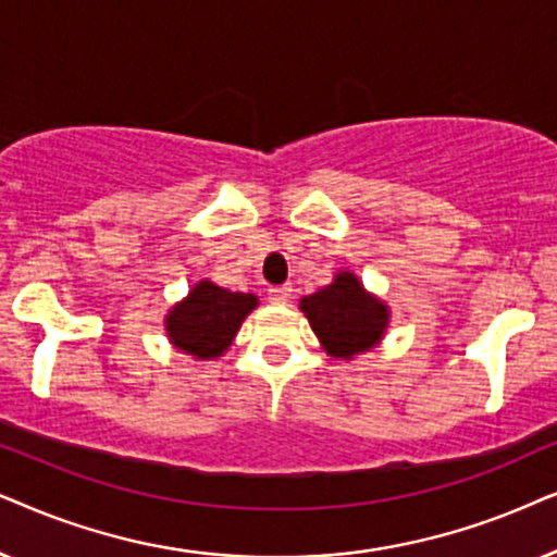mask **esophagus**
<instances>
[{"label": "esophagus", "instance_id": "esophagus-1", "mask_svg": "<svg viewBox=\"0 0 557 557\" xmlns=\"http://www.w3.org/2000/svg\"><path fill=\"white\" fill-rule=\"evenodd\" d=\"M290 295H293L290 285H274L267 290V298H270V302H274V306H283V302L290 300Z\"/></svg>", "mask_w": 557, "mask_h": 557}]
</instances>
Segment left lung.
Here are the masks:
<instances>
[{"instance_id":"left-lung-1","label":"left lung","mask_w":557,"mask_h":557,"mask_svg":"<svg viewBox=\"0 0 557 557\" xmlns=\"http://www.w3.org/2000/svg\"><path fill=\"white\" fill-rule=\"evenodd\" d=\"M300 310L325 354L336 359H354L356 354L374 348L389 325V308L346 270H341L331 285L306 295Z\"/></svg>"}]
</instances>
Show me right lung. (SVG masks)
Listing matches in <instances>:
<instances>
[{"label":"right lung","mask_w":557,"mask_h":557,"mask_svg":"<svg viewBox=\"0 0 557 557\" xmlns=\"http://www.w3.org/2000/svg\"><path fill=\"white\" fill-rule=\"evenodd\" d=\"M257 308V295L232 293L201 280L165 318L170 344L193 359H216L232 346L244 318Z\"/></svg>","instance_id":"obj_1"}]
</instances>
